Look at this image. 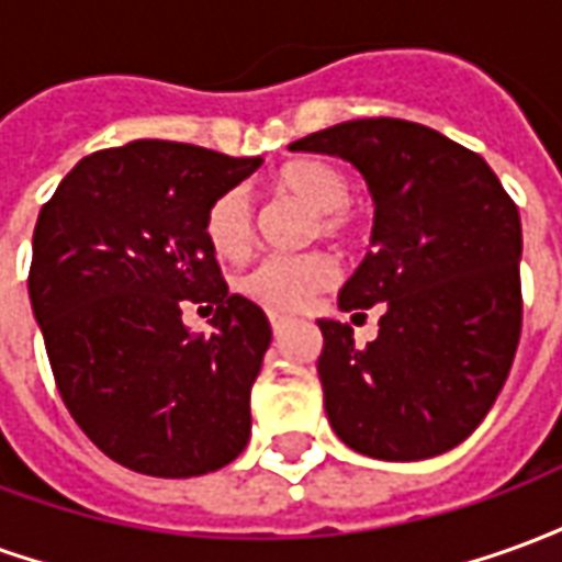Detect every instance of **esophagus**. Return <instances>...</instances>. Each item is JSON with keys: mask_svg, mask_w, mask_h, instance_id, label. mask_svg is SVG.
Returning <instances> with one entry per match:
<instances>
[{"mask_svg": "<svg viewBox=\"0 0 562 562\" xmlns=\"http://www.w3.org/2000/svg\"><path fill=\"white\" fill-rule=\"evenodd\" d=\"M270 328H273V334L280 337L282 330H285V318H282V316H270Z\"/></svg>", "mask_w": 562, "mask_h": 562, "instance_id": "34e87169", "label": "esophagus"}]
</instances>
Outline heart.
Returning a JSON list of instances; mask_svg holds the SVG:
<instances>
[{"label": "heart", "instance_id": "obj_1", "mask_svg": "<svg viewBox=\"0 0 562 562\" xmlns=\"http://www.w3.org/2000/svg\"><path fill=\"white\" fill-rule=\"evenodd\" d=\"M273 189L313 210L310 237L349 244L358 234V213L349 204V173L322 159H301L285 165L273 177ZM204 237L220 258H240L252 244V201L244 189H225L210 201L204 213ZM337 282V268L328 256H265L237 277V292L270 313H297L318 292Z\"/></svg>", "mask_w": 562, "mask_h": 562}]
</instances>
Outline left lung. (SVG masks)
<instances>
[{"mask_svg": "<svg viewBox=\"0 0 562 562\" xmlns=\"http://www.w3.org/2000/svg\"><path fill=\"white\" fill-rule=\"evenodd\" d=\"M364 173L373 252L340 310L376 306L379 337L322 318L318 379L334 434L379 460L460 446L506 385L520 340V216L491 165L422 123L352 120L294 140Z\"/></svg>", "mask_w": 562, "mask_h": 562, "instance_id": "obj_1", "label": "left lung"}]
</instances>
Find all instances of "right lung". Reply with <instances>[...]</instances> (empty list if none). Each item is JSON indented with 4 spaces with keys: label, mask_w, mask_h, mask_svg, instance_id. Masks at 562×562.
I'll use <instances>...</instances> for the list:
<instances>
[{
    "label": "right lung",
    "mask_w": 562,
    "mask_h": 562,
    "mask_svg": "<svg viewBox=\"0 0 562 562\" xmlns=\"http://www.w3.org/2000/svg\"><path fill=\"white\" fill-rule=\"evenodd\" d=\"M258 165L132 140L80 159L38 213L30 301L56 389L92 446L126 470L204 475L249 442L270 322L228 294L204 213ZM192 305L214 310L210 338L182 325Z\"/></svg>",
    "instance_id": "right-lung-1"
}]
</instances>
